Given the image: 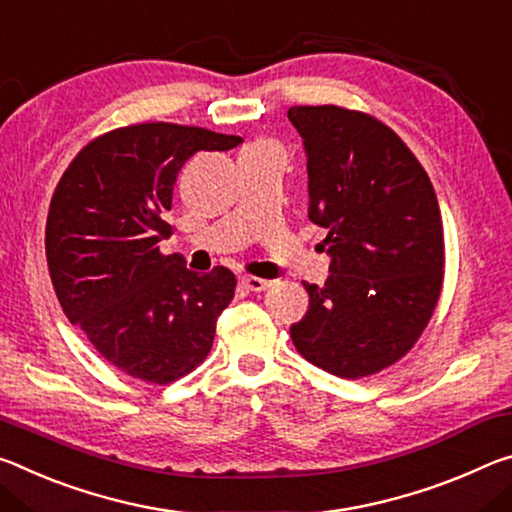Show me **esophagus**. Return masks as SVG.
<instances>
[{
    "label": "esophagus",
    "instance_id": "1",
    "mask_svg": "<svg viewBox=\"0 0 512 512\" xmlns=\"http://www.w3.org/2000/svg\"><path fill=\"white\" fill-rule=\"evenodd\" d=\"M242 286H245L251 292H261V290L270 288L272 283L265 281V279H258V276H242Z\"/></svg>",
    "mask_w": 512,
    "mask_h": 512
}]
</instances>
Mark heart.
Instances as JSON below:
<instances>
[{
    "label": "heart",
    "mask_w": 512,
    "mask_h": 512,
    "mask_svg": "<svg viewBox=\"0 0 512 512\" xmlns=\"http://www.w3.org/2000/svg\"><path fill=\"white\" fill-rule=\"evenodd\" d=\"M270 145H272L270 140H258V142H254V145H251V147H270Z\"/></svg>",
    "instance_id": "heart-1"
}]
</instances>
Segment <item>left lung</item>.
<instances>
[{
  "label": "left lung",
  "instance_id": "left-lung-1",
  "mask_svg": "<svg viewBox=\"0 0 512 512\" xmlns=\"http://www.w3.org/2000/svg\"><path fill=\"white\" fill-rule=\"evenodd\" d=\"M304 138L308 217L324 226L331 276L290 338L308 363L360 379L404 358L445 279V236L429 174L388 124L342 106H292Z\"/></svg>",
  "mask_w": 512,
  "mask_h": 512
}]
</instances>
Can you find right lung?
I'll return each mask as SVG.
<instances>
[{"instance_id": "1", "label": "right lung", "mask_w": 512, "mask_h": 512, "mask_svg": "<svg viewBox=\"0 0 512 512\" xmlns=\"http://www.w3.org/2000/svg\"><path fill=\"white\" fill-rule=\"evenodd\" d=\"M240 136L172 122L129 124L90 140L49 204L45 254L56 297L117 370L167 385L204 363L236 276L161 254L177 174L192 154L226 152Z\"/></svg>"}]
</instances>
